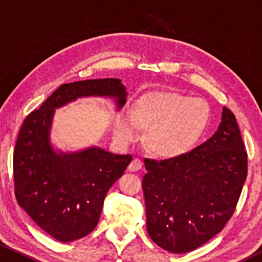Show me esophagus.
I'll list each match as a JSON object with an SVG mask.
<instances>
[{
    "label": "esophagus",
    "mask_w": 262,
    "mask_h": 262,
    "mask_svg": "<svg viewBox=\"0 0 262 262\" xmlns=\"http://www.w3.org/2000/svg\"><path fill=\"white\" fill-rule=\"evenodd\" d=\"M141 167H142V162L140 161L139 158H134L129 163V165H128V170L134 172V171H139Z\"/></svg>",
    "instance_id": "1"
}]
</instances>
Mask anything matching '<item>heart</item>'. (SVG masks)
I'll return each instance as SVG.
<instances>
[{"label":"heart","mask_w":262,"mask_h":262,"mask_svg":"<svg viewBox=\"0 0 262 262\" xmlns=\"http://www.w3.org/2000/svg\"><path fill=\"white\" fill-rule=\"evenodd\" d=\"M210 108L202 98L179 94H151L136 101L132 111H123L114 123V134L122 144L148 129L147 148L164 158L178 157L192 150L205 133Z\"/></svg>","instance_id":"1"}]
</instances>
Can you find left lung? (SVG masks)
<instances>
[{
    "instance_id": "obj_1",
    "label": "left lung",
    "mask_w": 262,
    "mask_h": 262,
    "mask_svg": "<svg viewBox=\"0 0 262 262\" xmlns=\"http://www.w3.org/2000/svg\"><path fill=\"white\" fill-rule=\"evenodd\" d=\"M147 230L159 247L186 253L222 231L247 177V152L234 114L223 107L219 129L181 156L144 158Z\"/></svg>"
}]
</instances>
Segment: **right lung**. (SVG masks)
Here are the masks:
<instances>
[{
    "label": "right lung",
    "instance_id": "1",
    "mask_svg": "<svg viewBox=\"0 0 262 262\" xmlns=\"http://www.w3.org/2000/svg\"><path fill=\"white\" fill-rule=\"evenodd\" d=\"M89 96L113 97L121 108L127 92L119 78L63 84L25 118L14 150L17 202L43 231L63 243L92 232L106 194L133 159L132 155L98 147L77 152L53 149L50 130L54 110Z\"/></svg>",
    "mask_w": 262,
    "mask_h": 262
}]
</instances>
